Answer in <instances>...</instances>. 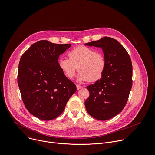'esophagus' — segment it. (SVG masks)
I'll return each instance as SVG.
<instances>
[{
    "label": "esophagus",
    "mask_w": 155,
    "mask_h": 155,
    "mask_svg": "<svg viewBox=\"0 0 155 155\" xmlns=\"http://www.w3.org/2000/svg\"><path fill=\"white\" fill-rule=\"evenodd\" d=\"M76 86H77V89L78 90H80V89H81V88L83 87L82 86H81V85H79V84H77L76 85Z\"/></svg>",
    "instance_id": "obj_1"
}]
</instances>
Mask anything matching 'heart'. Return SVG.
I'll list each match as a JSON object with an SVG mask.
<instances>
[{"mask_svg":"<svg viewBox=\"0 0 155 155\" xmlns=\"http://www.w3.org/2000/svg\"><path fill=\"white\" fill-rule=\"evenodd\" d=\"M69 59L63 57L58 59L59 68L66 78L72 80L78 68L79 81L94 82L100 80L105 71L107 62L101 53L85 46H78L70 51Z\"/></svg>","mask_w":155,"mask_h":155,"instance_id":"1","label":"heart"}]
</instances>
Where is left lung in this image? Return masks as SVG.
Segmentation results:
<instances>
[{
    "label": "left lung",
    "mask_w": 155,
    "mask_h": 155,
    "mask_svg": "<svg viewBox=\"0 0 155 155\" xmlns=\"http://www.w3.org/2000/svg\"><path fill=\"white\" fill-rule=\"evenodd\" d=\"M102 49L107 65L102 78L86 87L90 96L84 102L86 111L101 121L112 118L123 110L132 84L130 58L117 40L104 37L84 44Z\"/></svg>",
    "instance_id": "obj_1"
}]
</instances>
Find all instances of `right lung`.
<instances>
[{
  "label": "right lung",
  "instance_id": "obj_1",
  "mask_svg": "<svg viewBox=\"0 0 155 155\" xmlns=\"http://www.w3.org/2000/svg\"><path fill=\"white\" fill-rule=\"evenodd\" d=\"M71 46L40 40L20 59L18 84L22 99L28 111L41 120L59 116L77 91L75 84L65 77L58 64L59 55Z\"/></svg>",
  "mask_w": 155,
  "mask_h": 155
}]
</instances>
